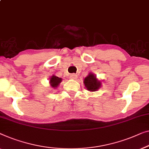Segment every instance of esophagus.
<instances>
[{
    "label": "esophagus",
    "mask_w": 149,
    "mask_h": 149,
    "mask_svg": "<svg viewBox=\"0 0 149 149\" xmlns=\"http://www.w3.org/2000/svg\"><path fill=\"white\" fill-rule=\"evenodd\" d=\"M70 78L72 79L75 80V79L77 78V75L76 74H71L70 75Z\"/></svg>",
    "instance_id": "esophagus-1"
}]
</instances>
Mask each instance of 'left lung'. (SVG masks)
I'll list each match as a JSON object with an SVG mask.
<instances>
[{
	"instance_id": "left-lung-1",
	"label": "left lung",
	"mask_w": 149,
	"mask_h": 149,
	"mask_svg": "<svg viewBox=\"0 0 149 149\" xmlns=\"http://www.w3.org/2000/svg\"><path fill=\"white\" fill-rule=\"evenodd\" d=\"M84 85L86 89L89 91H96L101 87V83L96 78L95 75L93 73H89L84 79Z\"/></svg>"
}]
</instances>
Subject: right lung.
<instances>
[{"label": "right lung", "mask_w": 149, "mask_h": 149, "mask_svg": "<svg viewBox=\"0 0 149 149\" xmlns=\"http://www.w3.org/2000/svg\"><path fill=\"white\" fill-rule=\"evenodd\" d=\"M62 82V79L59 78L55 75H52L49 79V84L53 88H57L58 86L60 85V83Z\"/></svg>", "instance_id": "obj_1"}]
</instances>
